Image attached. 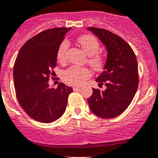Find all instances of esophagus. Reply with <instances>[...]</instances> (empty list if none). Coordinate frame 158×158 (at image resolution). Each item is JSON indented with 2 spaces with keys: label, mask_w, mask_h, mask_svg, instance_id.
Returning <instances> with one entry per match:
<instances>
[{
  "label": "esophagus",
  "mask_w": 158,
  "mask_h": 158,
  "mask_svg": "<svg viewBox=\"0 0 158 158\" xmlns=\"http://www.w3.org/2000/svg\"><path fill=\"white\" fill-rule=\"evenodd\" d=\"M81 86H79V85H74L73 87V90H78V89H80Z\"/></svg>",
  "instance_id": "34e87169"
}]
</instances>
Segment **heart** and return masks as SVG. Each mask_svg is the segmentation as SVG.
<instances>
[{
    "instance_id": "obj_1",
    "label": "heart",
    "mask_w": 158,
    "mask_h": 158,
    "mask_svg": "<svg viewBox=\"0 0 158 158\" xmlns=\"http://www.w3.org/2000/svg\"><path fill=\"white\" fill-rule=\"evenodd\" d=\"M77 42L85 52L89 56V64L95 69H99L102 65V57L97 52L99 49V43L94 36L91 35H84L77 38ZM69 42L64 40L60 42L57 49L56 56L60 62H64L66 60ZM91 76L90 70L86 68L79 66H72L63 73V80L67 84L80 85L85 79Z\"/></svg>"
}]
</instances>
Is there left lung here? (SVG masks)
<instances>
[{"mask_svg":"<svg viewBox=\"0 0 158 158\" xmlns=\"http://www.w3.org/2000/svg\"><path fill=\"white\" fill-rule=\"evenodd\" d=\"M106 48L103 72L95 81L104 90L93 89L89 98L91 111L102 118H111L124 111L133 99L139 84L137 60L127 42L107 30L88 27Z\"/></svg>","mask_w":158,"mask_h":158,"instance_id":"left-lung-1","label":"left lung"}]
</instances>
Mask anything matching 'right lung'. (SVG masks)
<instances>
[{"label":"right lung","instance_id":"add662e5","mask_svg":"<svg viewBox=\"0 0 158 158\" xmlns=\"http://www.w3.org/2000/svg\"><path fill=\"white\" fill-rule=\"evenodd\" d=\"M71 28L46 30L26 42L14 66L17 99L30 117L49 123L64 114L72 87L60 82L57 88L49 86L50 75L56 67V52L65 34Z\"/></svg>","mask_w":158,"mask_h":158}]
</instances>
